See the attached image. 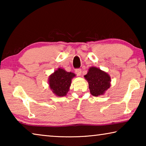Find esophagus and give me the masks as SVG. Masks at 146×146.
<instances>
[{"mask_svg":"<svg viewBox=\"0 0 146 146\" xmlns=\"http://www.w3.org/2000/svg\"><path fill=\"white\" fill-rule=\"evenodd\" d=\"M75 73H76V74L78 76H80L81 75V73H82V70H81L80 69H79V68L76 69V70H75Z\"/></svg>","mask_w":146,"mask_h":146,"instance_id":"esophagus-1","label":"esophagus"}]
</instances>
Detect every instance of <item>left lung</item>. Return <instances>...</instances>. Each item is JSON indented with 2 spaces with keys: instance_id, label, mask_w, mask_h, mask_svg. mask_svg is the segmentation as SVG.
I'll return each mask as SVG.
<instances>
[{
  "instance_id": "1",
  "label": "left lung",
  "mask_w": 146,
  "mask_h": 146,
  "mask_svg": "<svg viewBox=\"0 0 146 146\" xmlns=\"http://www.w3.org/2000/svg\"><path fill=\"white\" fill-rule=\"evenodd\" d=\"M84 77L88 82L91 94L95 97L103 95L110 87V76L98 68H90Z\"/></svg>"
}]
</instances>
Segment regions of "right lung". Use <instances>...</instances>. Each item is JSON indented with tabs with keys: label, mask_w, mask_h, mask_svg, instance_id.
<instances>
[{
	"label": "right lung",
	"mask_w": 146,
	"mask_h": 146,
	"mask_svg": "<svg viewBox=\"0 0 146 146\" xmlns=\"http://www.w3.org/2000/svg\"><path fill=\"white\" fill-rule=\"evenodd\" d=\"M75 76L73 73L67 72L63 69L58 68L49 78L50 89L58 97H64L70 90L71 79Z\"/></svg>",
	"instance_id": "add662e5"
}]
</instances>
